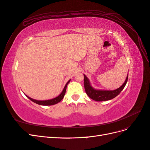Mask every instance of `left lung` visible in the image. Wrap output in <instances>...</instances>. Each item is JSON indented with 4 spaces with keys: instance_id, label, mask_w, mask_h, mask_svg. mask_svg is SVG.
<instances>
[{
    "instance_id": "obj_1",
    "label": "left lung",
    "mask_w": 150,
    "mask_h": 150,
    "mask_svg": "<svg viewBox=\"0 0 150 150\" xmlns=\"http://www.w3.org/2000/svg\"><path fill=\"white\" fill-rule=\"evenodd\" d=\"M128 74L126 77L125 83L119 88L113 91H104L94 89L91 86L89 79H88L87 77L84 74V85L85 91L88 96L94 101H104L110 100V99H112L117 96L121 92V91L124 89L127 81H128Z\"/></svg>"
}]
</instances>
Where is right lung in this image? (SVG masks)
Masks as SVG:
<instances>
[{"instance_id":"obj_1","label":"right lung","mask_w":150,"mask_h":150,"mask_svg":"<svg viewBox=\"0 0 150 150\" xmlns=\"http://www.w3.org/2000/svg\"><path fill=\"white\" fill-rule=\"evenodd\" d=\"M70 81H68V82L66 83L65 87L64 88V89H63V91H62V93L59 95V96L55 98L54 99H49V100H46V101H38V100H35V99H32L30 98H29V96H26L27 97H28L30 100H31L32 101H33L34 103L38 104H39V105H42V106H50V105H54V104H56L58 103H59L62 99H63V98H64V95H65V93H66V88H67V84H69V83L70 82Z\"/></svg>"}]
</instances>
